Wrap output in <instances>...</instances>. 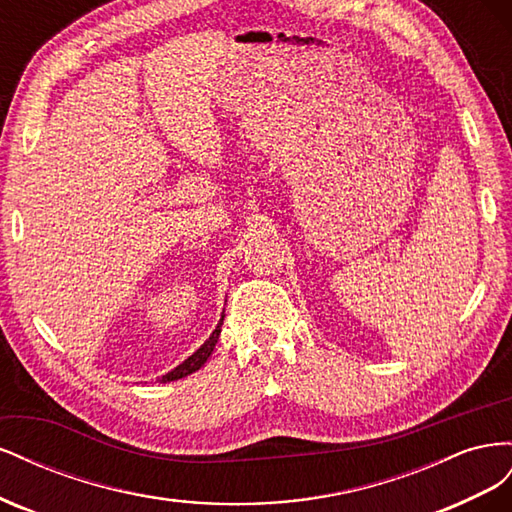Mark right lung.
I'll return each instance as SVG.
<instances>
[{"label":"right lung","instance_id":"obj_1","mask_svg":"<svg viewBox=\"0 0 512 512\" xmlns=\"http://www.w3.org/2000/svg\"><path fill=\"white\" fill-rule=\"evenodd\" d=\"M222 322H224V316H222V320H220V324L218 327H215V331L211 333V337L207 339V342L200 346L192 356H188V359H185L179 367H175L173 371H168V374L162 378L164 382H170V380H179V378H185V376H190V374H194L196 369H200L203 367L205 363H207V359L211 356V352H213V348H215V344H218V339H220V331H222Z\"/></svg>","mask_w":512,"mask_h":512}]
</instances>
